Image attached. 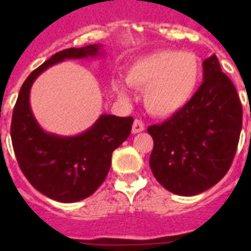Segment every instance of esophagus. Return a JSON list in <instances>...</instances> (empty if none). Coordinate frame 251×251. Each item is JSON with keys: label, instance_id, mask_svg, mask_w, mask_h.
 Segmentation results:
<instances>
[{"label": "esophagus", "instance_id": "1", "mask_svg": "<svg viewBox=\"0 0 251 251\" xmlns=\"http://www.w3.org/2000/svg\"><path fill=\"white\" fill-rule=\"evenodd\" d=\"M145 130V124L141 121V120H135L133 122V127H131V133L133 134H138L142 133Z\"/></svg>", "mask_w": 251, "mask_h": 251}]
</instances>
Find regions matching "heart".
I'll list each match as a JSON object with an SVG mask.
<instances>
[{
  "label": "heart",
  "instance_id": "obj_1",
  "mask_svg": "<svg viewBox=\"0 0 251 251\" xmlns=\"http://www.w3.org/2000/svg\"><path fill=\"white\" fill-rule=\"evenodd\" d=\"M202 78L198 57L190 52L161 49L138 58L126 70V83L143 91V104L156 117H171L191 101ZM121 99L125 88L114 83Z\"/></svg>",
  "mask_w": 251,
  "mask_h": 251
}]
</instances>
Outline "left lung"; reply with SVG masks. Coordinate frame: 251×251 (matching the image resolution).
Masks as SVG:
<instances>
[{"mask_svg":"<svg viewBox=\"0 0 251 251\" xmlns=\"http://www.w3.org/2000/svg\"><path fill=\"white\" fill-rule=\"evenodd\" d=\"M242 127L236 87L218 57L203 61V83L191 101L163 124L150 126L153 139L150 167L173 194L191 197L208 190L233 161Z\"/></svg>","mask_w":251,"mask_h":251,"instance_id":"1","label":"left lung"}]
</instances>
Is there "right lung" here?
<instances>
[{
  "instance_id": "add662e5",
  "label": "right lung",
  "mask_w": 251,
  "mask_h": 251,
  "mask_svg": "<svg viewBox=\"0 0 251 251\" xmlns=\"http://www.w3.org/2000/svg\"><path fill=\"white\" fill-rule=\"evenodd\" d=\"M102 54L101 44L69 48L53 54L25 80L14 106L11 141L18 164L36 190L57 202H79L98 190L109 172L112 152L127 139L134 120L101 114L78 135L48 133L39 125L29 105L31 87L53 65Z\"/></svg>"
}]
</instances>
